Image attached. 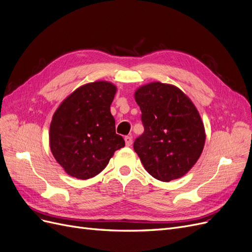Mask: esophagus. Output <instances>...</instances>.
<instances>
[{
  "label": "esophagus",
  "instance_id": "1",
  "mask_svg": "<svg viewBox=\"0 0 252 252\" xmlns=\"http://www.w3.org/2000/svg\"><path fill=\"white\" fill-rule=\"evenodd\" d=\"M125 144H126V146H130V145L132 144V138L131 136H129V135H127V136H125Z\"/></svg>",
  "mask_w": 252,
  "mask_h": 252
}]
</instances>
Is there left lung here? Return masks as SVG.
<instances>
[{"mask_svg":"<svg viewBox=\"0 0 252 252\" xmlns=\"http://www.w3.org/2000/svg\"><path fill=\"white\" fill-rule=\"evenodd\" d=\"M134 97L144 132L133 148L145 169L163 182L183 177L199 159L205 144L195 106L178 87L159 82L142 86Z\"/></svg>","mask_w":252,"mask_h":252,"instance_id":"1","label":"left lung"}]
</instances>
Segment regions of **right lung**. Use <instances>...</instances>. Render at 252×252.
Segmentation results:
<instances>
[{"label":"right lung","mask_w":252,"mask_h":252,"mask_svg":"<svg viewBox=\"0 0 252 252\" xmlns=\"http://www.w3.org/2000/svg\"><path fill=\"white\" fill-rule=\"evenodd\" d=\"M116 91L108 82L86 84L74 90L53 114L50 149L71 177L94 178L107 166L114 151L125 146L110 112Z\"/></svg>","instance_id":"obj_1"}]
</instances>
